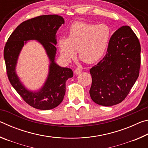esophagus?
<instances>
[{"label":"esophagus","mask_w":148,"mask_h":148,"mask_svg":"<svg viewBox=\"0 0 148 148\" xmlns=\"http://www.w3.org/2000/svg\"><path fill=\"white\" fill-rule=\"evenodd\" d=\"M82 72V70L80 68H76V70H75V73H76V74H79Z\"/></svg>","instance_id":"1"}]
</instances>
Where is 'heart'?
I'll use <instances>...</instances> for the list:
<instances>
[{
    "label": "heart",
    "mask_w": 148,
    "mask_h": 148,
    "mask_svg": "<svg viewBox=\"0 0 148 148\" xmlns=\"http://www.w3.org/2000/svg\"><path fill=\"white\" fill-rule=\"evenodd\" d=\"M110 38V29L104 24L95 25L76 21L70 27L68 38H59L58 46L62 58L69 62L76 57L77 51L82 61L95 63L103 56Z\"/></svg>",
    "instance_id": "heart-1"
}]
</instances>
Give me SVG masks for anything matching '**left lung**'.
<instances>
[{
    "instance_id": "obj_1",
    "label": "left lung",
    "mask_w": 148,
    "mask_h": 148,
    "mask_svg": "<svg viewBox=\"0 0 148 148\" xmlns=\"http://www.w3.org/2000/svg\"><path fill=\"white\" fill-rule=\"evenodd\" d=\"M141 47L129 26L120 27L110 39L106 56L90 69L92 101L111 106L121 102L139 76Z\"/></svg>"
}]
</instances>
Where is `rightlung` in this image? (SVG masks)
Instances as JSON below:
<instances>
[{
  "mask_svg": "<svg viewBox=\"0 0 148 148\" xmlns=\"http://www.w3.org/2000/svg\"><path fill=\"white\" fill-rule=\"evenodd\" d=\"M64 19L57 15H44L23 21L12 32L4 49V58L10 82L24 101L38 110H51L61 103L66 91V81L73 76L71 69L59 66L55 62L56 33ZM36 39L44 46L50 61L49 74L39 92L27 90L15 73L18 56L26 41Z\"/></svg>",
  "mask_w": 148,
  "mask_h": 148,
  "instance_id": "right-lung-1",
  "label": "right lung"
}]
</instances>
